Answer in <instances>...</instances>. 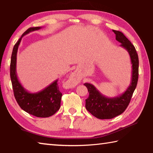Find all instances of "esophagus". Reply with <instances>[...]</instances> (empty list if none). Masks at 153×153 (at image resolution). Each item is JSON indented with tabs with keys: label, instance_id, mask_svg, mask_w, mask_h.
I'll return each instance as SVG.
<instances>
[{
	"label": "esophagus",
	"instance_id": "1",
	"mask_svg": "<svg viewBox=\"0 0 153 153\" xmlns=\"http://www.w3.org/2000/svg\"><path fill=\"white\" fill-rule=\"evenodd\" d=\"M80 81H81L80 79L78 78V77H76L74 74H71V76L69 77V79L68 81V83L71 86H74V85H78Z\"/></svg>",
	"mask_w": 153,
	"mask_h": 153
}]
</instances>
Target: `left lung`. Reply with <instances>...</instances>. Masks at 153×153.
Here are the masks:
<instances>
[{
	"instance_id": "1",
	"label": "left lung",
	"mask_w": 153,
	"mask_h": 153,
	"mask_svg": "<svg viewBox=\"0 0 153 153\" xmlns=\"http://www.w3.org/2000/svg\"><path fill=\"white\" fill-rule=\"evenodd\" d=\"M113 32L116 34L117 41L121 44L120 46L124 48L129 53L132 64V77L127 89L122 94L114 97H105L92 84H84L89 93V97L85 100V108L93 116L101 120L111 119L126 110L129 105L138 79L139 61L134 46L121 31L113 30Z\"/></svg>"
}]
</instances>
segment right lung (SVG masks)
<instances>
[{
    "instance_id": "right-lung-1",
    "label": "right lung",
    "mask_w": 153,
    "mask_h": 153,
    "mask_svg": "<svg viewBox=\"0 0 153 153\" xmlns=\"http://www.w3.org/2000/svg\"><path fill=\"white\" fill-rule=\"evenodd\" d=\"M42 27H30L23 33L13 49L10 59V75L15 100L20 108L27 113L38 117H48L54 114L60 108L62 93L58 85V79L44 89L30 93L23 87L17 75V54L22 37L31 31L39 30Z\"/></svg>"
}]
</instances>
